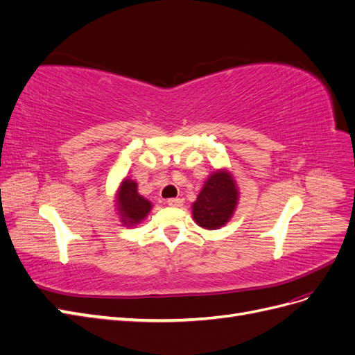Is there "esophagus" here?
Returning <instances> with one entry per match:
<instances>
[{"instance_id": "34e87169", "label": "esophagus", "mask_w": 355, "mask_h": 355, "mask_svg": "<svg viewBox=\"0 0 355 355\" xmlns=\"http://www.w3.org/2000/svg\"><path fill=\"white\" fill-rule=\"evenodd\" d=\"M166 202H167V206H170V207H180L182 202H184V201H182L180 198H168Z\"/></svg>"}]
</instances>
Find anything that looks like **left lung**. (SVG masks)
Returning <instances> with one entry per match:
<instances>
[{"mask_svg": "<svg viewBox=\"0 0 355 355\" xmlns=\"http://www.w3.org/2000/svg\"><path fill=\"white\" fill-rule=\"evenodd\" d=\"M239 200L240 191L231 171L214 170L204 182L197 200L192 202V219L204 230H219L234 216Z\"/></svg>", "mask_w": 355, "mask_h": 355, "instance_id": "8db88e82", "label": "left lung"}]
</instances>
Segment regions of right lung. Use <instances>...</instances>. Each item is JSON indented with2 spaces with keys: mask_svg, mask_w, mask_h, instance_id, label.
<instances>
[{
  "mask_svg": "<svg viewBox=\"0 0 355 355\" xmlns=\"http://www.w3.org/2000/svg\"><path fill=\"white\" fill-rule=\"evenodd\" d=\"M115 207L124 227H135L148 216L153 202L139 194L137 184L133 179L124 178L116 189Z\"/></svg>",
  "mask_w": 355,
  "mask_h": 355,
  "instance_id": "obj_1",
  "label": "right lung"
}]
</instances>
